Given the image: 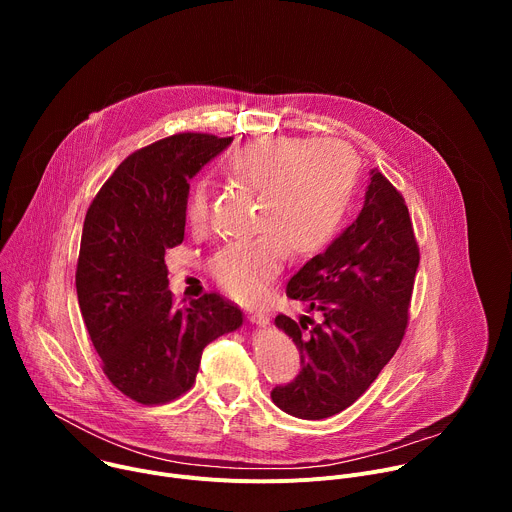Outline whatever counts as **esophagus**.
<instances>
[{
  "label": "esophagus",
  "mask_w": 512,
  "mask_h": 512,
  "mask_svg": "<svg viewBox=\"0 0 512 512\" xmlns=\"http://www.w3.org/2000/svg\"><path fill=\"white\" fill-rule=\"evenodd\" d=\"M249 320L255 322V324H259V326L269 324V316H267L265 312H261V310H249Z\"/></svg>",
  "instance_id": "1"
}]
</instances>
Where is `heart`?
Masks as SVG:
<instances>
[{
	"instance_id": "obj_1",
	"label": "heart",
	"mask_w": 512,
	"mask_h": 512,
	"mask_svg": "<svg viewBox=\"0 0 512 512\" xmlns=\"http://www.w3.org/2000/svg\"><path fill=\"white\" fill-rule=\"evenodd\" d=\"M229 178L257 192L253 229L259 235L218 249L208 267L216 283L237 300H257L279 273L287 249L310 257L338 233L358 182V160L336 139L259 135L231 154ZM208 186L196 180L184 202L186 223L204 229Z\"/></svg>"
}]
</instances>
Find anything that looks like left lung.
I'll list each match as a JSON object with an SVG mask.
<instances>
[{"label": "left lung", "instance_id": "1", "mask_svg": "<svg viewBox=\"0 0 512 512\" xmlns=\"http://www.w3.org/2000/svg\"><path fill=\"white\" fill-rule=\"evenodd\" d=\"M356 221L289 279L285 294L320 312V322L277 314L300 350L302 371L271 391L300 419L350 407L397 352L409 322L419 245L403 194L379 172Z\"/></svg>", "mask_w": 512, "mask_h": 512}]
</instances>
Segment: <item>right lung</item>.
I'll return each instance as SVG.
<instances>
[{"mask_svg": "<svg viewBox=\"0 0 512 512\" xmlns=\"http://www.w3.org/2000/svg\"><path fill=\"white\" fill-rule=\"evenodd\" d=\"M233 137L182 131L129 154L93 198L77 261V296L111 385L164 405L196 381L208 342L241 326L237 304L204 294L176 308L166 249L184 241L188 178Z\"/></svg>", "mask_w": 512, "mask_h": 512, "instance_id": "right-lung-1", "label": "right lung"}]
</instances>
